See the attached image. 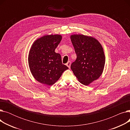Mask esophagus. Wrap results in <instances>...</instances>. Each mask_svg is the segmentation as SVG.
<instances>
[{"label": "esophagus", "mask_w": 130, "mask_h": 130, "mask_svg": "<svg viewBox=\"0 0 130 130\" xmlns=\"http://www.w3.org/2000/svg\"><path fill=\"white\" fill-rule=\"evenodd\" d=\"M71 61H68V62L66 63V66L68 67H69V69H70V67H71Z\"/></svg>", "instance_id": "34e87169"}]
</instances>
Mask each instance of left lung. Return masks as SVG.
Listing matches in <instances>:
<instances>
[{
	"instance_id": "left-lung-1",
	"label": "left lung",
	"mask_w": 130,
	"mask_h": 130,
	"mask_svg": "<svg viewBox=\"0 0 130 130\" xmlns=\"http://www.w3.org/2000/svg\"><path fill=\"white\" fill-rule=\"evenodd\" d=\"M77 58L71 68L79 82L88 85L103 72L105 57L102 46L95 38L82 34L71 36Z\"/></svg>"
}]
</instances>
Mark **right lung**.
<instances>
[{"label":"right lung","instance_id":"add662e5","mask_svg":"<svg viewBox=\"0 0 130 130\" xmlns=\"http://www.w3.org/2000/svg\"><path fill=\"white\" fill-rule=\"evenodd\" d=\"M62 38L60 35H45L34 42L28 55V65L33 77L39 82L52 85L69 69L62 64L60 55L55 52Z\"/></svg>","mask_w":130,"mask_h":130}]
</instances>
